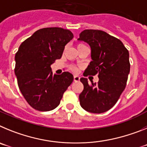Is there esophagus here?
<instances>
[{
	"mask_svg": "<svg viewBox=\"0 0 147 147\" xmlns=\"http://www.w3.org/2000/svg\"><path fill=\"white\" fill-rule=\"evenodd\" d=\"M80 76H76V75H75L74 76V82H78L80 81Z\"/></svg>",
	"mask_w": 147,
	"mask_h": 147,
	"instance_id": "obj_1",
	"label": "esophagus"
}]
</instances>
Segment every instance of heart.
Instances as JSON below:
<instances>
[{
    "label": "heart",
    "mask_w": 147,
    "mask_h": 147,
    "mask_svg": "<svg viewBox=\"0 0 147 147\" xmlns=\"http://www.w3.org/2000/svg\"><path fill=\"white\" fill-rule=\"evenodd\" d=\"M82 45H83V44H79V45H77V48L80 47V46H82ZM71 69L73 70V71H76V68L75 67H74V66H72V67H71Z\"/></svg>",
    "instance_id": "1"
}]
</instances>
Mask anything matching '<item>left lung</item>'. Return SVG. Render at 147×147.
I'll return each instance as SVG.
<instances>
[{
	"instance_id": "8db88e82",
	"label": "left lung",
	"mask_w": 147,
	"mask_h": 147,
	"mask_svg": "<svg viewBox=\"0 0 147 147\" xmlns=\"http://www.w3.org/2000/svg\"><path fill=\"white\" fill-rule=\"evenodd\" d=\"M90 45L91 59L83 75H98V83L81 78L84 90L80 94L81 107L92 113L112 108L125 89L130 70L129 51L119 39L101 30L86 29L78 39Z\"/></svg>"
}]
</instances>
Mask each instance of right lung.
<instances>
[{"mask_svg":"<svg viewBox=\"0 0 147 147\" xmlns=\"http://www.w3.org/2000/svg\"><path fill=\"white\" fill-rule=\"evenodd\" d=\"M74 37L59 27L37 30L23 42L15 54V74L23 97L31 107L49 111L57 107L74 76L69 72L53 74L51 65L62 57L65 46Z\"/></svg>","mask_w":147,"mask_h":147,"instance_id":"add662e5","label":"right lung"}]
</instances>
